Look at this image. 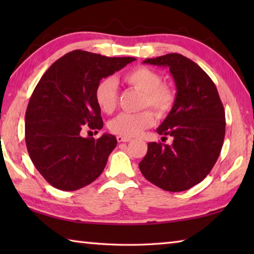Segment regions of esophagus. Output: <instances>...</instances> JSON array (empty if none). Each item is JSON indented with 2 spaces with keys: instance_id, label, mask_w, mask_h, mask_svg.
<instances>
[{
  "instance_id": "34e87169",
  "label": "esophagus",
  "mask_w": 254,
  "mask_h": 254,
  "mask_svg": "<svg viewBox=\"0 0 254 254\" xmlns=\"http://www.w3.org/2000/svg\"><path fill=\"white\" fill-rule=\"evenodd\" d=\"M117 140H118V142H128V141H131V137L123 136V135H118L117 136Z\"/></svg>"
}]
</instances>
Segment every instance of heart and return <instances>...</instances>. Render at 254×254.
Listing matches in <instances>:
<instances>
[{
    "mask_svg": "<svg viewBox=\"0 0 254 254\" xmlns=\"http://www.w3.org/2000/svg\"><path fill=\"white\" fill-rule=\"evenodd\" d=\"M123 81L131 87L142 92L141 107H148L156 112L158 117H165L173 110L176 103V91L173 86L161 83L162 77L151 68L140 66L123 75ZM95 102L103 113L111 114L117 109L118 85L111 77L102 79L94 92ZM154 114L151 110L139 113H121L110 122V130L123 136H136L145 128L152 127Z\"/></svg>",
    "mask_w": 254,
    "mask_h": 254,
    "instance_id": "heart-1",
    "label": "heart"
}]
</instances>
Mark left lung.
I'll list each match as a JSON object with an SVG mask.
<instances>
[{"label": "left lung", "instance_id": "obj_1", "mask_svg": "<svg viewBox=\"0 0 254 254\" xmlns=\"http://www.w3.org/2000/svg\"><path fill=\"white\" fill-rule=\"evenodd\" d=\"M144 64L169 67L177 98L158 134L173 144L148 143L139 163L150 183L167 191H183L199 184L220 157L225 136V111L209 76L180 54L145 59Z\"/></svg>", "mask_w": 254, "mask_h": 254}]
</instances>
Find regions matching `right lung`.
Returning <instances> with one entry per match:
<instances>
[{
  "mask_svg": "<svg viewBox=\"0 0 254 254\" xmlns=\"http://www.w3.org/2000/svg\"><path fill=\"white\" fill-rule=\"evenodd\" d=\"M133 60L74 50L41 77L25 112V143L34 167L51 186L77 190L103 173L117 137L104 133L95 140L81 133L103 127L96 85Z\"/></svg>",
  "mask_w": 254,
  "mask_h": 254,
  "instance_id": "right-lung-1",
  "label": "right lung"
}]
</instances>
